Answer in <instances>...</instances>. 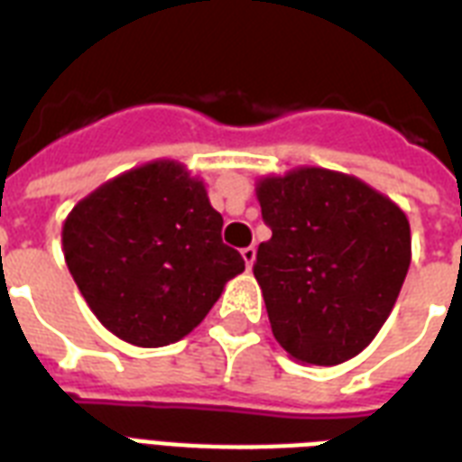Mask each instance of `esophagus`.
<instances>
[{
	"label": "esophagus",
	"mask_w": 462,
	"mask_h": 462,
	"mask_svg": "<svg viewBox=\"0 0 462 462\" xmlns=\"http://www.w3.org/2000/svg\"><path fill=\"white\" fill-rule=\"evenodd\" d=\"M242 259H245L246 268L252 271L254 261H256V249H254V246H246V249H242Z\"/></svg>",
	"instance_id": "obj_1"
}]
</instances>
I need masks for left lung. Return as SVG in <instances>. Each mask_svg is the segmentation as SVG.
<instances>
[{
  "instance_id": "8db88e82",
  "label": "left lung",
  "mask_w": 462,
  "mask_h": 462,
  "mask_svg": "<svg viewBox=\"0 0 462 462\" xmlns=\"http://www.w3.org/2000/svg\"><path fill=\"white\" fill-rule=\"evenodd\" d=\"M271 239L254 275L275 340L302 365L365 350L401 295L412 259L405 210L355 174L295 167L256 180Z\"/></svg>"
}]
</instances>
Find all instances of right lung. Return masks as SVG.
Segmentation results:
<instances>
[{"mask_svg": "<svg viewBox=\"0 0 462 462\" xmlns=\"http://www.w3.org/2000/svg\"><path fill=\"white\" fill-rule=\"evenodd\" d=\"M223 216L180 160H151L76 203L61 225L69 273L97 321L125 343L189 336L245 271Z\"/></svg>", "mask_w": 462, "mask_h": 462, "instance_id": "obj_1", "label": "right lung"}]
</instances>
